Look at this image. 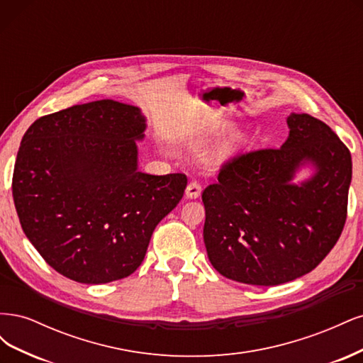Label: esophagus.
Returning <instances> with one entry per match:
<instances>
[{
    "label": "esophagus",
    "instance_id": "34e87169",
    "mask_svg": "<svg viewBox=\"0 0 363 363\" xmlns=\"http://www.w3.org/2000/svg\"><path fill=\"white\" fill-rule=\"evenodd\" d=\"M201 191L203 188L199 182H191L188 184V188H186V196H188V199H199L201 195Z\"/></svg>",
    "mask_w": 363,
    "mask_h": 363
}]
</instances>
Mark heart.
I'll use <instances>...</instances> for the list:
<instances>
[{
  "instance_id": "heart-1",
  "label": "heart",
  "mask_w": 363,
  "mask_h": 363,
  "mask_svg": "<svg viewBox=\"0 0 363 363\" xmlns=\"http://www.w3.org/2000/svg\"><path fill=\"white\" fill-rule=\"evenodd\" d=\"M236 150H238V139L230 140L228 144L223 145L221 148L218 150V152H216V159L223 160V159H227V157H230V156H233Z\"/></svg>"
}]
</instances>
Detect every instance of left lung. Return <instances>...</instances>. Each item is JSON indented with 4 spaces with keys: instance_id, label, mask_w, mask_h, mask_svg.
<instances>
[{
    "instance_id": "left-lung-1",
    "label": "left lung",
    "mask_w": 363,
    "mask_h": 363,
    "mask_svg": "<svg viewBox=\"0 0 363 363\" xmlns=\"http://www.w3.org/2000/svg\"><path fill=\"white\" fill-rule=\"evenodd\" d=\"M280 148L242 152L224 162L218 182L203 191L204 244L224 277L276 286L315 269L336 245L347 221L351 155L323 121L288 118ZM312 162L317 172L292 185L294 171Z\"/></svg>"
}]
</instances>
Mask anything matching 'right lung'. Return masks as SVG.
<instances>
[{
  "label": "right lung",
  "instance_id": "1",
  "mask_svg": "<svg viewBox=\"0 0 363 363\" xmlns=\"http://www.w3.org/2000/svg\"><path fill=\"white\" fill-rule=\"evenodd\" d=\"M139 108L100 100L45 115L21 140L12 194L21 227L48 265L86 284L128 277L188 177L138 171Z\"/></svg>",
  "mask_w": 363,
  "mask_h": 363
}]
</instances>
